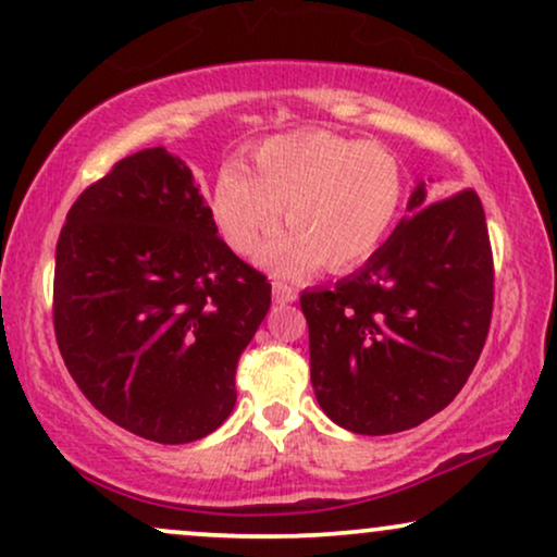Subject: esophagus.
<instances>
[{"label":"esophagus","mask_w":557,"mask_h":557,"mask_svg":"<svg viewBox=\"0 0 557 557\" xmlns=\"http://www.w3.org/2000/svg\"><path fill=\"white\" fill-rule=\"evenodd\" d=\"M272 298H274V304H293V300L298 298V290L290 283L274 280V283H272Z\"/></svg>","instance_id":"1"}]
</instances>
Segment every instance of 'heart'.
<instances>
[{
	"label": "heart",
	"mask_w": 557,
	"mask_h": 557,
	"mask_svg": "<svg viewBox=\"0 0 557 557\" xmlns=\"http://www.w3.org/2000/svg\"><path fill=\"white\" fill-rule=\"evenodd\" d=\"M244 163L220 169L212 214L233 251L253 257L283 223L293 227L270 244L274 272L306 277L321 267L352 270L379 251L407 199V171L392 150L324 129L277 134Z\"/></svg>",
	"instance_id": "heart-1"
}]
</instances>
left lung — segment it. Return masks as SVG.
<instances>
[{"label":"left lung","instance_id":"left-lung-1","mask_svg":"<svg viewBox=\"0 0 557 557\" xmlns=\"http://www.w3.org/2000/svg\"><path fill=\"white\" fill-rule=\"evenodd\" d=\"M381 249L332 290H304L311 384L337 425L388 435L461 392L493 313V251L472 189L431 205L414 186Z\"/></svg>","mask_w":557,"mask_h":557}]
</instances>
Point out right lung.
<instances>
[{"label": "right lung", "instance_id": "1", "mask_svg": "<svg viewBox=\"0 0 557 557\" xmlns=\"http://www.w3.org/2000/svg\"><path fill=\"white\" fill-rule=\"evenodd\" d=\"M272 285L218 236L189 165L165 147L119 160L66 212L53 330L66 371L111 423L191 444L236 405V366Z\"/></svg>", "mask_w": 557, "mask_h": 557}]
</instances>
